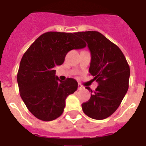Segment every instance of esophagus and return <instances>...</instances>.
Wrapping results in <instances>:
<instances>
[{
    "label": "esophagus",
    "mask_w": 146,
    "mask_h": 146,
    "mask_svg": "<svg viewBox=\"0 0 146 146\" xmlns=\"http://www.w3.org/2000/svg\"><path fill=\"white\" fill-rule=\"evenodd\" d=\"M82 89H84V87H83V86L80 84L78 85V90H79V91H80V90H82Z\"/></svg>",
    "instance_id": "esophagus-1"
}]
</instances>
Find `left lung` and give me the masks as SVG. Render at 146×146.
<instances>
[{"mask_svg": "<svg viewBox=\"0 0 146 146\" xmlns=\"http://www.w3.org/2000/svg\"><path fill=\"white\" fill-rule=\"evenodd\" d=\"M88 44L91 55L89 72L98 85L91 91V98L82 104L90 118L102 120L110 116L123 100L129 88L130 69L119 47L98 31L75 33Z\"/></svg>", "mask_w": 146, "mask_h": 146, "instance_id": "left-lung-1", "label": "left lung"}]
</instances>
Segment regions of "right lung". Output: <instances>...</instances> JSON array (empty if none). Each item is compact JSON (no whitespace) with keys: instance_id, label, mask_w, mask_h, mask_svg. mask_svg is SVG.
I'll use <instances>...</instances> for the list:
<instances>
[{"instance_id":"1","label":"right lung","mask_w":146,"mask_h":146,"mask_svg":"<svg viewBox=\"0 0 146 146\" xmlns=\"http://www.w3.org/2000/svg\"><path fill=\"white\" fill-rule=\"evenodd\" d=\"M86 46L75 33L50 31L41 35L24 53L17 79L20 96L36 118L50 121L61 115L66 99L77 91L78 83L72 78L60 80L54 68L64 64L70 50Z\"/></svg>"}]
</instances>
